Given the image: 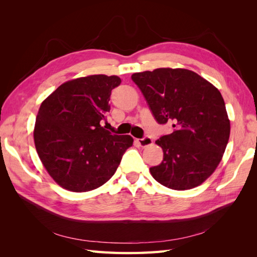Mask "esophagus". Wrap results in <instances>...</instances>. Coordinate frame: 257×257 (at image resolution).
Returning <instances> with one entry per match:
<instances>
[{"mask_svg": "<svg viewBox=\"0 0 257 257\" xmlns=\"http://www.w3.org/2000/svg\"><path fill=\"white\" fill-rule=\"evenodd\" d=\"M136 142L141 147H147V146H150L152 144V138L150 136H145L143 138L136 139Z\"/></svg>", "mask_w": 257, "mask_h": 257, "instance_id": "1", "label": "esophagus"}]
</instances>
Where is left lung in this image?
Returning <instances> with one entry per match:
<instances>
[{
	"label": "left lung",
	"instance_id": "left-lung-1",
	"mask_svg": "<svg viewBox=\"0 0 257 257\" xmlns=\"http://www.w3.org/2000/svg\"><path fill=\"white\" fill-rule=\"evenodd\" d=\"M154 119L173 123L174 132L158 139L164 157L150 168L166 188H195L211 176L227 146L230 124L220 91L198 74L183 68L135 73Z\"/></svg>",
	"mask_w": 257,
	"mask_h": 257
}]
</instances>
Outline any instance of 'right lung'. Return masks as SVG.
<instances>
[{"label": "right lung", "mask_w": 257, "mask_h": 257, "mask_svg": "<svg viewBox=\"0 0 257 257\" xmlns=\"http://www.w3.org/2000/svg\"><path fill=\"white\" fill-rule=\"evenodd\" d=\"M118 76L92 75L67 81L42 103L34 143L43 165L62 188L88 192L115 173L124 152L133 145L130 135H114L99 122L110 110L111 91Z\"/></svg>", "instance_id": "obj_1"}]
</instances>
